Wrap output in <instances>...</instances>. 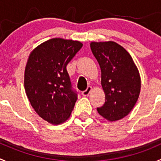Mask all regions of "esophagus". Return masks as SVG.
Returning <instances> with one entry per match:
<instances>
[{"instance_id":"esophagus-1","label":"esophagus","mask_w":161,"mask_h":161,"mask_svg":"<svg viewBox=\"0 0 161 161\" xmlns=\"http://www.w3.org/2000/svg\"><path fill=\"white\" fill-rule=\"evenodd\" d=\"M92 90V87L91 86H88L87 87V89L86 90H84V91H82V94L83 95V96H88L89 94H90V93L91 92Z\"/></svg>"}]
</instances>
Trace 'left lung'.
<instances>
[{
    "label": "left lung",
    "mask_w": 161,
    "mask_h": 161,
    "mask_svg": "<svg viewBox=\"0 0 161 161\" xmlns=\"http://www.w3.org/2000/svg\"><path fill=\"white\" fill-rule=\"evenodd\" d=\"M92 53L101 71V86L105 93L98 113L108 121L124 118L136 104L141 90L138 70L129 53L114 42L90 43Z\"/></svg>",
    "instance_id": "obj_1"
}]
</instances>
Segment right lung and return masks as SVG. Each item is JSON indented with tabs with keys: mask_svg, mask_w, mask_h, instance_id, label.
Wrapping results in <instances>:
<instances>
[{
	"mask_svg": "<svg viewBox=\"0 0 161 161\" xmlns=\"http://www.w3.org/2000/svg\"><path fill=\"white\" fill-rule=\"evenodd\" d=\"M82 47L80 42L52 38L30 54L24 74L26 96L34 111L49 124L64 123L74 108L78 94L66 67Z\"/></svg>",
	"mask_w": 161,
	"mask_h": 161,
	"instance_id": "add662e5",
	"label": "right lung"
}]
</instances>
